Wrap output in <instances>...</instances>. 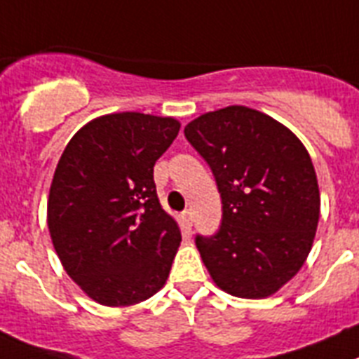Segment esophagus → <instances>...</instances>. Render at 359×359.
<instances>
[{"instance_id": "34e87169", "label": "esophagus", "mask_w": 359, "mask_h": 359, "mask_svg": "<svg viewBox=\"0 0 359 359\" xmlns=\"http://www.w3.org/2000/svg\"><path fill=\"white\" fill-rule=\"evenodd\" d=\"M182 218H183V224L185 227H191L192 226V211L191 209H187V211L182 212Z\"/></svg>"}]
</instances>
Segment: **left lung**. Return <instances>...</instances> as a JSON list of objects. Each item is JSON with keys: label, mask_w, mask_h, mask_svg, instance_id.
<instances>
[{"label": "left lung", "mask_w": 359, "mask_h": 359, "mask_svg": "<svg viewBox=\"0 0 359 359\" xmlns=\"http://www.w3.org/2000/svg\"><path fill=\"white\" fill-rule=\"evenodd\" d=\"M185 137L222 198L220 229L196 236L203 264L224 292L269 297L312 250L321 198L310 154L284 124L245 106L200 115Z\"/></svg>", "instance_id": "1"}]
</instances>
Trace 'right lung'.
<instances>
[{
  "label": "right lung",
  "instance_id": "obj_1",
  "mask_svg": "<svg viewBox=\"0 0 359 359\" xmlns=\"http://www.w3.org/2000/svg\"><path fill=\"white\" fill-rule=\"evenodd\" d=\"M180 132L172 117L102 115L71 137L53 176L47 226L71 279L104 306L163 288L182 242L163 211L154 165Z\"/></svg>",
  "mask_w": 359,
  "mask_h": 359
}]
</instances>
